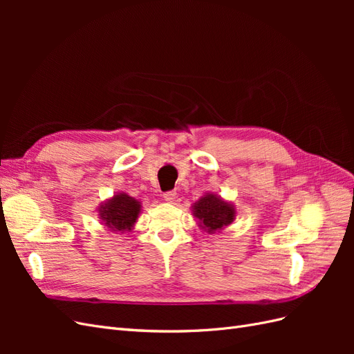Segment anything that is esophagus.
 <instances>
[{"label":"esophagus","instance_id":"esophagus-1","mask_svg":"<svg viewBox=\"0 0 354 354\" xmlns=\"http://www.w3.org/2000/svg\"><path fill=\"white\" fill-rule=\"evenodd\" d=\"M176 195H177V194H176L174 190H168V192H164V195H162V196H164V199H165V201H168V202H173V201L176 199Z\"/></svg>","mask_w":354,"mask_h":354}]
</instances>
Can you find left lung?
I'll list each match as a JSON object with an SVG mask.
<instances>
[{
    "instance_id": "obj_1",
    "label": "left lung",
    "mask_w": 354,
    "mask_h": 354,
    "mask_svg": "<svg viewBox=\"0 0 354 354\" xmlns=\"http://www.w3.org/2000/svg\"><path fill=\"white\" fill-rule=\"evenodd\" d=\"M195 217L201 220L203 229H207L209 233L221 230L224 226L234 220V209L230 203L221 201L214 195H207L195 203L194 208Z\"/></svg>"
}]
</instances>
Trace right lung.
I'll return each instance as SVG.
<instances>
[{"label":"right lung","mask_w":354,"mask_h":354,"mask_svg":"<svg viewBox=\"0 0 354 354\" xmlns=\"http://www.w3.org/2000/svg\"><path fill=\"white\" fill-rule=\"evenodd\" d=\"M140 203L128 195H116L100 208V217L104 224L112 230H131L136 223Z\"/></svg>","instance_id":"obj_1"}]
</instances>
